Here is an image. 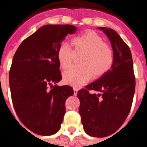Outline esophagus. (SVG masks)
Segmentation results:
<instances>
[{
	"label": "esophagus",
	"mask_w": 147,
	"mask_h": 147,
	"mask_svg": "<svg viewBox=\"0 0 147 147\" xmlns=\"http://www.w3.org/2000/svg\"><path fill=\"white\" fill-rule=\"evenodd\" d=\"M73 90H74V94H75V95H76L77 93H78V88H73Z\"/></svg>",
	"instance_id": "34e87169"
}]
</instances>
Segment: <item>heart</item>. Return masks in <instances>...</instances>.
Segmentation results:
<instances>
[{
	"instance_id": "1",
	"label": "heart",
	"mask_w": 147,
	"mask_h": 147,
	"mask_svg": "<svg viewBox=\"0 0 147 147\" xmlns=\"http://www.w3.org/2000/svg\"><path fill=\"white\" fill-rule=\"evenodd\" d=\"M74 50L67 43H62L57 51L58 61L62 69H68L76 54L82 53L80 65H76L63 73L67 85L80 87L92 78L108 71L114 62V52L94 30H87L71 40Z\"/></svg>"
}]
</instances>
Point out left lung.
<instances>
[{
  "mask_svg": "<svg viewBox=\"0 0 147 147\" xmlns=\"http://www.w3.org/2000/svg\"><path fill=\"white\" fill-rule=\"evenodd\" d=\"M107 36L114 52L111 69L100 78L78 92L79 114L86 134L105 137L121 127L130 113L135 81L131 52L114 30L98 27ZM98 91V94L90 93Z\"/></svg>",
  "mask_w": 147,
  "mask_h": 147,
  "instance_id": "left-lung-1",
  "label": "left lung"
}]
</instances>
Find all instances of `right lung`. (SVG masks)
I'll return each instance as SVG.
<instances>
[{"label":"right lung","instance_id":"add662e5","mask_svg":"<svg viewBox=\"0 0 147 147\" xmlns=\"http://www.w3.org/2000/svg\"><path fill=\"white\" fill-rule=\"evenodd\" d=\"M76 30L67 24L42 26L21 42L13 55L9 73L13 105L20 121L34 134L49 136L60 129L65 102L74 91L69 85H55L62 79L57 51Z\"/></svg>","mask_w":147,"mask_h":147}]
</instances>
